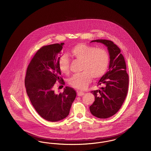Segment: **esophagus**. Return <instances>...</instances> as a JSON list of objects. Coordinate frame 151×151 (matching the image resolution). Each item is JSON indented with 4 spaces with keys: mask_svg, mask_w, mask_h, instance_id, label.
I'll use <instances>...</instances> for the list:
<instances>
[{
    "mask_svg": "<svg viewBox=\"0 0 151 151\" xmlns=\"http://www.w3.org/2000/svg\"><path fill=\"white\" fill-rule=\"evenodd\" d=\"M77 94H78V96H83L84 94V93L83 92H81V91H78Z\"/></svg>",
    "mask_w": 151,
    "mask_h": 151,
    "instance_id": "34e87169",
    "label": "esophagus"
}]
</instances>
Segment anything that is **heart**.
<instances>
[{"instance_id":"heart-1","label":"heart","mask_w":151,"mask_h":151,"mask_svg":"<svg viewBox=\"0 0 151 151\" xmlns=\"http://www.w3.org/2000/svg\"><path fill=\"white\" fill-rule=\"evenodd\" d=\"M72 58L81 61L80 71L69 80V84L72 87L83 90L86 88L91 81L92 77L99 79L108 70L110 63V57L108 51L104 49L80 43L72 47L70 51ZM70 59L66 55L59 58L58 66L60 71L64 74L70 72Z\"/></svg>"}]
</instances>
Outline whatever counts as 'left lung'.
Wrapping results in <instances>:
<instances>
[{"label":"left lung","instance_id":"left-lung-1","mask_svg":"<svg viewBox=\"0 0 151 151\" xmlns=\"http://www.w3.org/2000/svg\"><path fill=\"white\" fill-rule=\"evenodd\" d=\"M100 42L107 47L110 55L109 71L99 80L100 89L91 92L95 96L89 106L91 113L99 118H108L116 114L121 108L129 88V75L124 58L120 49L111 41L96 40L91 42Z\"/></svg>","mask_w":151,"mask_h":151}]
</instances>
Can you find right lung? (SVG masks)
<instances>
[{
  "label": "right lung",
  "instance_id": "obj_1",
  "mask_svg": "<svg viewBox=\"0 0 151 151\" xmlns=\"http://www.w3.org/2000/svg\"><path fill=\"white\" fill-rule=\"evenodd\" d=\"M63 45L55 43L40 48L28 65L25 78L27 93L33 106L42 118L50 122L66 118L76 96L75 90L69 86H65L62 93L55 94L54 91L56 82L65 84L58 66Z\"/></svg>",
  "mask_w": 151,
  "mask_h": 151
}]
</instances>
